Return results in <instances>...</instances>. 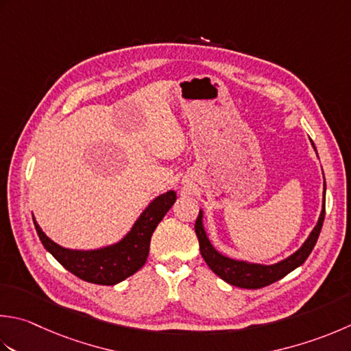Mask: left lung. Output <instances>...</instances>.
<instances>
[{"label": "left lung", "instance_id": "obj_1", "mask_svg": "<svg viewBox=\"0 0 351 351\" xmlns=\"http://www.w3.org/2000/svg\"><path fill=\"white\" fill-rule=\"evenodd\" d=\"M313 144V143H312ZM315 147V144H313ZM326 216V181H324V204H322V211L319 216V221L315 226L311 236L304 242L301 248L292 254L291 257H287L283 262L271 266H263V265H252L246 262H239V260H232L219 254L210 240L205 234L204 226H202V213L199 211V216L195 223V231L199 240V250H201L202 257L205 263L210 266V269L216 274V276L225 280L226 283L232 286L243 287V289H260V287L269 286L276 283L280 278L286 277L287 274L292 272L295 267L303 265L306 258L311 256L313 246L317 245V240L319 237V232L322 228V222H324Z\"/></svg>", "mask_w": 351, "mask_h": 351}]
</instances>
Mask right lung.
Returning a JSON list of instances; mask_svg holds the SVG:
<instances>
[{"label": "right lung", "instance_id": "obj_1", "mask_svg": "<svg viewBox=\"0 0 351 351\" xmlns=\"http://www.w3.org/2000/svg\"><path fill=\"white\" fill-rule=\"evenodd\" d=\"M176 201L175 191H167L158 196L143 211L129 234L117 245L95 251H71L65 250L48 239L33 219L40 242L45 250L75 277L88 283L112 286L125 278L134 276L146 263L149 256L150 237L156 225L162 221L166 213Z\"/></svg>", "mask_w": 351, "mask_h": 351}]
</instances>
